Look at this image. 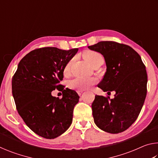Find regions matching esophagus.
Wrapping results in <instances>:
<instances>
[{"mask_svg": "<svg viewBox=\"0 0 158 158\" xmlns=\"http://www.w3.org/2000/svg\"><path fill=\"white\" fill-rule=\"evenodd\" d=\"M82 93H83V90H77V93H78V95H79V96L81 95Z\"/></svg>", "mask_w": 158, "mask_h": 158, "instance_id": "obj_1", "label": "esophagus"}]
</instances>
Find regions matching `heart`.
I'll return each mask as SVG.
<instances>
[{"label": "heart", "instance_id": "obj_1", "mask_svg": "<svg viewBox=\"0 0 158 158\" xmlns=\"http://www.w3.org/2000/svg\"><path fill=\"white\" fill-rule=\"evenodd\" d=\"M84 57L87 60L90 65L93 66L99 60H102L103 57L100 53L94 51H86L84 53ZM74 60V58H73L65 64L63 69L64 75H68L70 72L71 66ZM96 83V79L93 77H76L69 82V87L71 89L76 90H83L90 88L91 85Z\"/></svg>", "mask_w": 158, "mask_h": 158}]
</instances>
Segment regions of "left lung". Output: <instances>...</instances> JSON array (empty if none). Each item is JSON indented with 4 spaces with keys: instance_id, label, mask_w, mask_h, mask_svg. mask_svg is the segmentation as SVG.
I'll return each mask as SVG.
<instances>
[{
    "instance_id": "obj_1",
    "label": "left lung",
    "mask_w": 158,
    "mask_h": 158,
    "mask_svg": "<svg viewBox=\"0 0 158 158\" xmlns=\"http://www.w3.org/2000/svg\"><path fill=\"white\" fill-rule=\"evenodd\" d=\"M105 58L106 71L99 88L115 91L114 98L95 95L92 103L96 125L105 132L118 134L133 124L142 109L147 93L146 66L132 47L113 41H102L88 47Z\"/></svg>"
}]
</instances>
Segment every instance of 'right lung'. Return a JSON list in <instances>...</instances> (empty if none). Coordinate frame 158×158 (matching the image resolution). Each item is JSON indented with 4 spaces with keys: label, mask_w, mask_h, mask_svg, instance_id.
I'll use <instances>...</instances> for the list:
<instances>
[{
    "label": "right lung",
    "mask_w": 158,
    "mask_h": 158,
    "mask_svg": "<svg viewBox=\"0 0 158 158\" xmlns=\"http://www.w3.org/2000/svg\"><path fill=\"white\" fill-rule=\"evenodd\" d=\"M78 49L62 50L56 47L36 49L19 63L12 77V90L16 108L26 125L45 139H55L70 126L73 110L79 96L75 90L60 83L65 64ZM55 89L63 98L53 97Z\"/></svg>",
    "instance_id": "1"
}]
</instances>
